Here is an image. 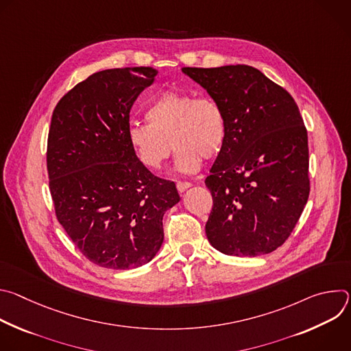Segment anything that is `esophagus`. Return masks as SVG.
Returning a JSON list of instances; mask_svg holds the SVG:
<instances>
[{"label":"esophagus","mask_w":351,"mask_h":351,"mask_svg":"<svg viewBox=\"0 0 351 351\" xmlns=\"http://www.w3.org/2000/svg\"><path fill=\"white\" fill-rule=\"evenodd\" d=\"M190 186H191V183H189V182H178V183H176V189H178V191H180V193H183L184 190H187Z\"/></svg>","instance_id":"obj_1"}]
</instances>
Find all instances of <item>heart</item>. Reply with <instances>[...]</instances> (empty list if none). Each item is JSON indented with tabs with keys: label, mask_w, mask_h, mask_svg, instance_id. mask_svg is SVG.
Segmentation results:
<instances>
[{
	"label": "heart",
	"mask_w": 351,
	"mask_h": 351,
	"mask_svg": "<svg viewBox=\"0 0 351 351\" xmlns=\"http://www.w3.org/2000/svg\"><path fill=\"white\" fill-rule=\"evenodd\" d=\"M145 118L129 123L128 140L138 161L153 171L164 167L173 145L175 169L194 173L203 160L218 157L226 140L225 115L210 97L168 90L148 103Z\"/></svg>",
	"instance_id": "b5f03b06"
}]
</instances>
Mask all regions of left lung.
<instances>
[{
    "instance_id": "1",
    "label": "left lung",
    "mask_w": 351,
    "mask_h": 351,
    "mask_svg": "<svg viewBox=\"0 0 351 351\" xmlns=\"http://www.w3.org/2000/svg\"><path fill=\"white\" fill-rule=\"evenodd\" d=\"M218 103L226 140L206 186L208 241L226 256L272 253L294 229L310 194L308 137L293 97L248 65L183 68Z\"/></svg>"
}]
</instances>
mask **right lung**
Instances as JSON below:
<instances>
[{
  "label": "right lung",
  "instance_id": "add662e5",
  "mask_svg": "<svg viewBox=\"0 0 351 351\" xmlns=\"http://www.w3.org/2000/svg\"><path fill=\"white\" fill-rule=\"evenodd\" d=\"M156 76L148 66L93 73L53 112L47 169L56 214L80 253L103 268L152 261L164 241V214L180 199L128 140L130 110Z\"/></svg>",
  "mask_w": 351,
  "mask_h": 351
}]
</instances>
